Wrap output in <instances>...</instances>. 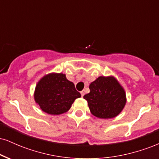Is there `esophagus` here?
<instances>
[{"instance_id":"1","label":"esophagus","mask_w":159,"mask_h":159,"mask_svg":"<svg viewBox=\"0 0 159 159\" xmlns=\"http://www.w3.org/2000/svg\"><path fill=\"white\" fill-rule=\"evenodd\" d=\"M84 94H85V91H84V90H82L81 92V96H84Z\"/></svg>"}]
</instances>
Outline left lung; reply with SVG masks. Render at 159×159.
I'll return each instance as SVG.
<instances>
[{
    "mask_svg": "<svg viewBox=\"0 0 159 159\" xmlns=\"http://www.w3.org/2000/svg\"><path fill=\"white\" fill-rule=\"evenodd\" d=\"M90 92L84 96L91 114L101 119L119 115L126 104L125 90L114 76H99L90 84Z\"/></svg>",
    "mask_w": 159,
    "mask_h": 159,
    "instance_id": "obj_1",
    "label": "left lung"
}]
</instances>
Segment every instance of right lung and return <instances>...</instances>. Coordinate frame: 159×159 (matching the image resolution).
<instances>
[{"mask_svg": "<svg viewBox=\"0 0 159 159\" xmlns=\"http://www.w3.org/2000/svg\"><path fill=\"white\" fill-rule=\"evenodd\" d=\"M34 100L42 111L52 115L67 112L81 93L75 84L63 73H49L43 76L36 85Z\"/></svg>", "mask_w": 159, "mask_h": 159, "instance_id": "1", "label": "right lung"}]
</instances>
